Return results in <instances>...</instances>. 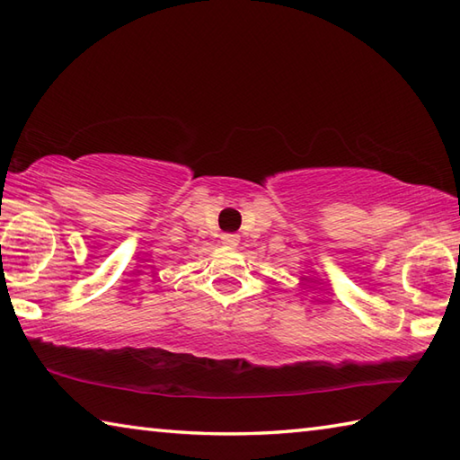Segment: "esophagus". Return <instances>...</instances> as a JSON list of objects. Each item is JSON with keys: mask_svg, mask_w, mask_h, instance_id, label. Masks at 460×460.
Masks as SVG:
<instances>
[{"mask_svg": "<svg viewBox=\"0 0 460 460\" xmlns=\"http://www.w3.org/2000/svg\"><path fill=\"white\" fill-rule=\"evenodd\" d=\"M221 243L227 245V247H237L239 243V237L233 235V233H225V235L221 237Z\"/></svg>", "mask_w": 460, "mask_h": 460, "instance_id": "esophagus-1", "label": "esophagus"}]
</instances>
